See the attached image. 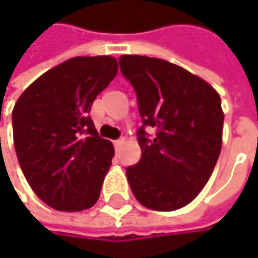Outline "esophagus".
<instances>
[{
    "label": "esophagus",
    "instance_id": "1",
    "mask_svg": "<svg viewBox=\"0 0 258 258\" xmlns=\"http://www.w3.org/2000/svg\"><path fill=\"white\" fill-rule=\"evenodd\" d=\"M122 144H123V138H119V139H116V141L113 142L114 148H119Z\"/></svg>",
    "mask_w": 258,
    "mask_h": 258
}]
</instances>
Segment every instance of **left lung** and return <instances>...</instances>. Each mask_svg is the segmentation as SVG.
I'll return each mask as SVG.
<instances>
[{
  "instance_id": "obj_1",
  "label": "left lung",
  "mask_w": 258,
  "mask_h": 258,
  "mask_svg": "<svg viewBox=\"0 0 258 258\" xmlns=\"http://www.w3.org/2000/svg\"><path fill=\"white\" fill-rule=\"evenodd\" d=\"M119 66L134 87L142 120L141 159L126 168L131 189L146 208H182L201 192L218 161L221 99L203 79L166 60L129 54ZM149 127L154 137L146 132Z\"/></svg>"
}]
</instances>
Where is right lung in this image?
Masks as SVG:
<instances>
[{
    "mask_svg": "<svg viewBox=\"0 0 258 258\" xmlns=\"http://www.w3.org/2000/svg\"><path fill=\"white\" fill-rule=\"evenodd\" d=\"M117 73L113 57H75L28 86L13 110L17 158L35 195L58 211L99 200L113 145L94 129L90 109Z\"/></svg>",
    "mask_w": 258,
    "mask_h": 258,
    "instance_id": "1",
    "label": "right lung"
}]
</instances>
